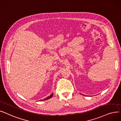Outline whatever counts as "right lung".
Returning a JSON list of instances; mask_svg holds the SVG:
<instances>
[{"label": "right lung", "instance_id": "obj_1", "mask_svg": "<svg viewBox=\"0 0 121 121\" xmlns=\"http://www.w3.org/2000/svg\"><path fill=\"white\" fill-rule=\"evenodd\" d=\"M53 94H52L51 95H50V96H49L48 97H47V98H46V99H44V100H47V99H50L51 97H52V96H53ZM43 100V99L42 100Z\"/></svg>", "mask_w": 121, "mask_h": 121}]
</instances>
